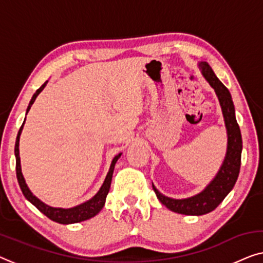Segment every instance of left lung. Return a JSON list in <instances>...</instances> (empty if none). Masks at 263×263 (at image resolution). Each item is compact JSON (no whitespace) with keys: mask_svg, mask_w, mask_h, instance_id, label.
<instances>
[{"mask_svg":"<svg viewBox=\"0 0 263 263\" xmlns=\"http://www.w3.org/2000/svg\"><path fill=\"white\" fill-rule=\"evenodd\" d=\"M203 76L216 91L219 104L222 106V111L226 121L228 132V149L224 162L220 167L216 178L206 189L199 195L186 199H173L160 193L153 185V190L158 199L171 211L177 214L200 216L214 211L222 203L224 198L233 190L236 180L238 178L239 168H241V153H242V136L238 123L235 117V108L229 90L223 85V83L216 77L211 66L208 63H200Z\"/></svg>","mask_w":263,"mask_h":263,"instance_id":"1","label":"left lung"}]
</instances>
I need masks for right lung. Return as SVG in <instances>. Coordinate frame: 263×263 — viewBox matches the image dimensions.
Masks as SVG:
<instances>
[{"instance_id": "1", "label": "right lung", "mask_w": 263, "mask_h": 263, "mask_svg": "<svg viewBox=\"0 0 263 263\" xmlns=\"http://www.w3.org/2000/svg\"><path fill=\"white\" fill-rule=\"evenodd\" d=\"M46 83H44V84L35 91V93L33 95L32 100H30L29 105L27 108V112L29 111L30 106H32V104L34 103V101H35L37 95H39L41 91L44 90V87H45V85H46ZM24 124H25V121L21 125L20 130H18V133H17L16 142H15V157H16V177H17L18 185H20V189H21L22 193H24V196L27 198L30 203H32L34 206L37 209V210L43 212L45 216H47L49 219H52L53 222H57V223H60V224H72V223L83 222V220L90 219V218H92V217L96 216L98 212L102 210V208H103L104 204H105L106 196H108L109 190H110V185H111L114 167H115L116 161L121 157V153L119 155H116V157L112 159L111 166H110L109 172H108V174H106V178H105V180L103 182V185H102L100 191L97 192V195L95 196L93 198H91L90 200L85 201V203L78 205V206H74V208H71V209H60V208L48 206V205L44 204L43 201L37 199V198L29 191L28 186L26 185L25 178H24V176H22L21 165H20V155H18V141H20V135H21L22 128H24Z\"/></svg>"}]
</instances>
